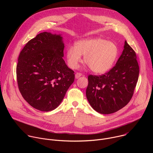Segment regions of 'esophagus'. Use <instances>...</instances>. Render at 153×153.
Returning a JSON list of instances; mask_svg holds the SVG:
<instances>
[{
    "mask_svg": "<svg viewBox=\"0 0 153 153\" xmlns=\"http://www.w3.org/2000/svg\"><path fill=\"white\" fill-rule=\"evenodd\" d=\"M82 73H76V74H75V77H76V79H78V78H79L80 76H82Z\"/></svg>",
    "mask_w": 153,
    "mask_h": 153,
    "instance_id": "esophagus-1",
    "label": "esophagus"
}]
</instances>
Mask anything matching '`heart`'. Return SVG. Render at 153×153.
<instances>
[{"label":"heart","instance_id":"b5f03b06","mask_svg":"<svg viewBox=\"0 0 153 153\" xmlns=\"http://www.w3.org/2000/svg\"><path fill=\"white\" fill-rule=\"evenodd\" d=\"M118 52V47L114 42L96 37L80 40L76 43L74 47L69 46L66 58L68 66L75 69L82 61L81 56H84L83 61L90 70L95 73L101 74L111 68Z\"/></svg>","mask_w":153,"mask_h":153}]
</instances>
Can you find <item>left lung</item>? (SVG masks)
Instances as JSON below:
<instances>
[{
    "mask_svg": "<svg viewBox=\"0 0 153 153\" xmlns=\"http://www.w3.org/2000/svg\"><path fill=\"white\" fill-rule=\"evenodd\" d=\"M136 59L135 51L125 41L123 52L113 68L100 76H88L86 96L95 111L111 114L129 103L139 78Z\"/></svg>",
    "mask_w": 153,
    "mask_h": 153,
    "instance_id": "8db88e82",
    "label": "left lung"
}]
</instances>
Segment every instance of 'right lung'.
Listing matches in <instances>:
<instances>
[{"label":"right lung","mask_w":153,"mask_h":153,"mask_svg":"<svg viewBox=\"0 0 153 153\" xmlns=\"http://www.w3.org/2000/svg\"><path fill=\"white\" fill-rule=\"evenodd\" d=\"M64 47L60 34L43 32L20 51L16 67L19 90L38 110L56 109L74 80V71L63 59Z\"/></svg>","instance_id":"obj_1"}]
</instances>
